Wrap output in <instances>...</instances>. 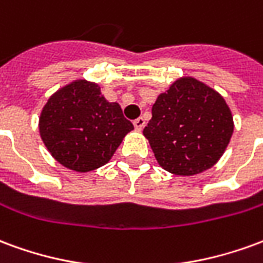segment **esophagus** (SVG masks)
<instances>
[{
	"mask_svg": "<svg viewBox=\"0 0 263 263\" xmlns=\"http://www.w3.org/2000/svg\"><path fill=\"white\" fill-rule=\"evenodd\" d=\"M134 126H135V129H137V131H142L143 126H145V120H143L142 117H141V118H138V120L134 121Z\"/></svg>",
	"mask_w": 263,
	"mask_h": 263,
	"instance_id": "esophagus-1",
	"label": "esophagus"
}]
</instances>
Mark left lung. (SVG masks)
I'll use <instances>...</instances> for the list:
<instances>
[{
  "mask_svg": "<svg viewBox=\"0 0 263 263\" xmlns=\"http://www.w3.org/2000/svg\"><path fill=\"white\" fill-rule=\"evenodd\" d=\"M232 132L231 109L220 92L194 77H180L158 96L143 135L162 169L194 176L220 160Z\"/></svg>",
  "mask_w": 263,
  "mask_h": 263,
  "instance_id": "8db88e82",
  "label": "left lung"
}]
</instances>
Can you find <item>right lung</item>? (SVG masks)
I'll return each mask as SVG.
<instances>
[{
	"instance_id": "1",
	"label": "right lung",
	"mask_w": 263,
	"mask_h": 263,
	"mask_svg": "<svg viewBox=\"0 0 263 263\" xmlns=\"http://www.w3.org/2000/svg\"><path fill=\"white\" fill-rule=\"evenodd\" d=\"M132 129L120 104L107 101L97 83L84 79L53 92L39 117V134L49 154L77 173L108 163Z\"/></svg>"
}]
</instances>
